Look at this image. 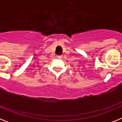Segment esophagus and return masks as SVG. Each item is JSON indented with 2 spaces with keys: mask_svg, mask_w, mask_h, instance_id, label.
Returning <instances> with one entry per match:
<instances>
[{
  "mask_svg": "<svg viewBox=\"0 0 122 122\" xmlns=\"http://www.w3.org/2000/svg\"><path fill=\"white\" fill-rule=\"evenodd\" d=\"M57 58L58 59H62V56H58Z\"/></svg>",
  "mask_w": 122,
  "mask_h": 122,
  "instance_id": "34e87169",
  "label": "esophagus"
}]
</instances>
